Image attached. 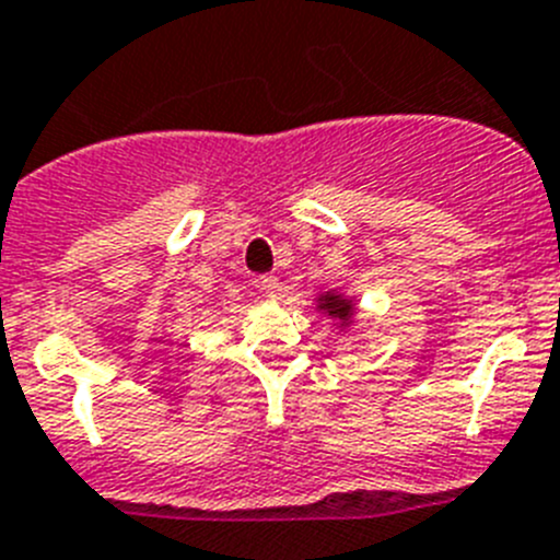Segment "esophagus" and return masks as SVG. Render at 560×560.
Listing matches in <instances>:
<instances>
[{"mask_svg":"<svg viewBox=\"0 0 560 560\" xmlns=\"http://www.w3.org/2000/svg\"><path fill=\"white\" fill-rule=\"evenodd\" d=\"M260 289H264V294L269 296V300H277V294H280V280H277L275 275L260 277Z\"/></svg>","mask_w":560,"mask_h":560,"instance_id":"obj_1","label":"esophagus"}]
</instances>
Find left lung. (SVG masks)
<instances>
[{
    "label": "left lung",
    "instance_id": "obj_1",
    "mask_svg": "<svg viewBox=\"0 0 560 560\" xmlns=\"http://www.w3.org/2000/svg\"><path fill=\"white\" fill-rule=\"evenodd\" d=\"M316 311L325 314L327 319L336 322L343 332V330H350L352 322H355L358 300L355 296L341 294V291H322V294L316 296Z\"/></svg>",
    "mask_w": 560,
    "mask_h": 560
}]
</instances>
